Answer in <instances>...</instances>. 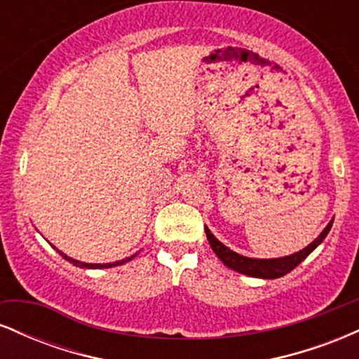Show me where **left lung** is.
Wrapping results in <instances>:
<instances>
[{"label":"left lung","mask_w":359,"mask_h":359,"mask_svg":"<svg viewBox=\"0 0 359 359\" xmlns=\"http://www.w3.org/2000/svg\"><path fill=\"white\" fill-rule=\"evenodd\" d=\"M331 226H332V221L325 226L324 231L320 233L319 236L311 243V245L306 246L304 250H300L299 253L290 255V257L273 258V259H253V258L241 257V255L234 253V251L226 248L221 241H217L216 238H214V234L209 231L208 228H205V234H208L209 245H211L214 253L217 255V258H219L221 262L224 263L226 266H229L231 270L240 271L243 275H250V277H257V278H278V277H283V275H287L288 271L294 270L297 265H300V263H302L304 259H306L309 255H311L312 251H314L317 246L324 241V238L327 236L329 231H331Z\"/></svg>","instance_id":"8db88e82"}]
</instances>
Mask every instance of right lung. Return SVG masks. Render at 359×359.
Here are the masks:
<instances>
[{"label":"right lung","mask_w":359,"mask_h":359,"mask_svg":"<svg viewBox=\"0 0 359 359\" xmlns=\"http://www.w3.org/2000/svg\"><path fill=\"white\" fill-rule=\"evenodd\" d=\"M59 253L62 255V258H65V259H67V262H71L72 265L81 266V269H111V266L123 265V263L130 262V259H133V258H135V255H133V257H130V258H126V259H119V262H114V263H104V265H101V263H82V262H77V259H72L71 257H67V255H64V253H62V251H59Z\"/></svg>","instance_id":"right-lung-1"}]
</instances>
